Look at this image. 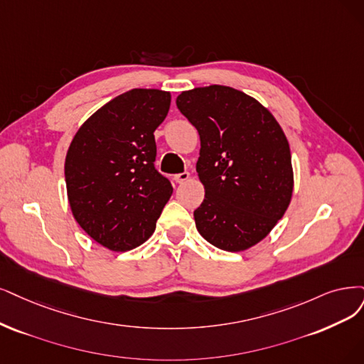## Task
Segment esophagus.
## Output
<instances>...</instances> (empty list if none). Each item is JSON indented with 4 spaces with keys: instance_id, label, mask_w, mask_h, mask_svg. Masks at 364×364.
Segmentation results:
<instances>
[{
    "instance_id": "34e87169",
    "label": "esophagus",
    "mask_w": 364,
    "mask_h": 364,
    "mask_svg": "<svg viewBox=\"0 0 364 364\" xmlns=\"http://www.w3.org/2000/svg\"><path fill=\"white\" fill-rule=\"evenodd\" d=\"M189 178H191V173L187 172V171L180 172V173H175V175H173V180H175V183H178V184L186 183V181L189 180Z\"/></svg>"
}]
</instances>
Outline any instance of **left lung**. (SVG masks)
I'll list each match as a JSON object with an SVG mask.
<instances>
[{"label":"left lung","instance_id":"obj_1","mask_svg":"<svg viewBox=\"0 0 364 364\" xmlns=\"http://www.w3.org/2000/svg\"><path fill=\"white\" fill-rule=\"evenodd\" d=\"M177 107L200 139L196 172L205 198L193 211L196 230L226 252L259 243L284 218L292 196L284 130L258 100L225 85L183 91Z\"/></svg>","mask_w":364,"mask_h":364}]
</instances>
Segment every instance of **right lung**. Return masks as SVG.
Listing matches in <instances>:
<instances>
[{
    "mask_svg": "<svg viewBox=\"0 0 364 364\" xmlns=\"http://www.w3.org/2000/svg\"><path fill=\"white\" fill-rule=\"evenodd\" d=\"M171 94L134 88L119 94L80 126L65 156L67 196L79 226L114 252L138 247L154 232L172 195L156 168L154 130Z\"/></svg>",
    "mask_w": 364,
    "mask_h": 364,
    "instance_id": "obj_1",
    "label": "right lung"
}]
</instances>
